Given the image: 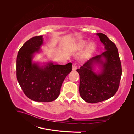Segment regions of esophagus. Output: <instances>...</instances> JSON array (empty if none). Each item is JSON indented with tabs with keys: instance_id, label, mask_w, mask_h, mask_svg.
Listing matches in <instances>:
<instances>
[{
	"instance_id": "34e87169",
	"label": "esophagus",
	"mask_w": 134,
	"mask_h": 134,
	"mask_svg": "<svg viewBox=\"0 0 134 134\" xmlns=\"http://www.w3.org/2000/svg\"><path fill=\"white\" fill-rule=\"evenodd\" d=\"M76 68H77V66H76L75 64H72V70L75 71L76 70Z\"/></svg>"
}]
</instances>
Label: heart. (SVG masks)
<instances>
[{
	"mask_svg": "<svg viewBox=\"0 0 134 134\" xmlns=\"http://www.w3.org/2000/svg\"><path fill=\"white\" fill-rule=\"evenodd\" d=\"M87 42L86 41H82V42H80L78 46H76V50H81L87 44ZM95 48H96V44L94 42H90L88 44V46H87L86 48V50H85L84 52L83 53V54L82 55V56L80 57V59L82 60H83L84 59H86V58H87L88 56H90L92 52L95 50Z\"/></svg>",
	"mask_w": 134,
	"mask_h": 134,
	"instance_id": "heart-1",
	"label": "heart"
}]
</instances>
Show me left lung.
I'll return each instance as SVG.
<instances>
[{
	"label": "left lung",
	"mask_w": 134,
	"mask_h": 134,
	"mask_svg": "<svg viewBox=\"0 0 134 134\" xmlns=\"http://www.w3.org/2000/svg\"><path fill=\"white\" fill-rule=\"evenodd\" d=\"M104 46L103 53L90 59L76 71L80 77L79 93L86 102L94 103L107 100L118 90L122 68L116 44L106 35L96 34ZM97 66L99 71H97Z\"/></svg>",
	"instance_id": "1"
}]
</instances>
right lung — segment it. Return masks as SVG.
Instances as JSON below:
<instances>
[{
	"label": "right lung",
	"mask_w": 134,
	"mask_h": 134,
	"mask_svg": "<svg viewBox=\"0 0 134 134\" xmlns=\"http://www.w3.org/2000/svg\"><path fill=\"white\" fill-rule=\"evenodd\" d=\"M43 44V36H35L20 48L17 57V78L28 98L49 102L59 96L65 78L72 70V64L60 65L48 62L42 65L34 62L35 54L41 52Z\"/></svg>",
	"instance_id": "add662e5"
}]
</instances>
